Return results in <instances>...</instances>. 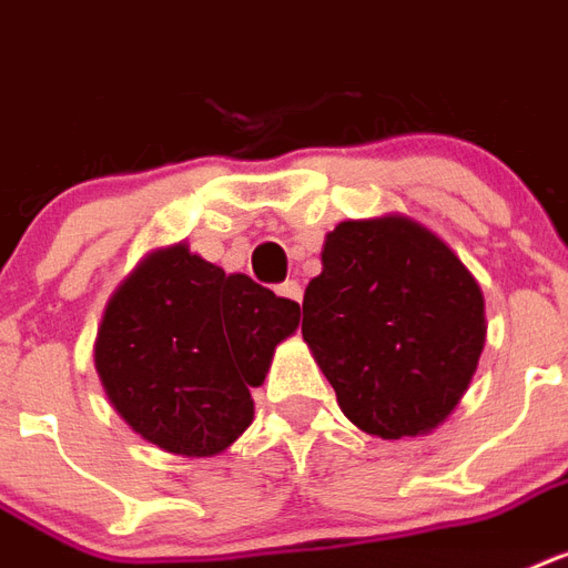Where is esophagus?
Returning <instances> with one entry per match:
<instances>
[{"label":"esophagus","instance_id":"34e87169","mask_svg":"<svg viewBox=\"0 0 568 568\" xmlns=\"http://www.w3.org/2000/svg\"><path fill=\"white\" fill-rule=\"evenodd\" d=\"M276 294L285 300H294V303H300V300H303V288H300L297 280H285L283 285H276Z\"/></svg>","mask_w":568,"mask_h":568}]
</instances>
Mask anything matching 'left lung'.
I'll list each match as a JSON object with an SVG mask.
<instances>
[{"label": "left lung", "instance_id": "obj_1", "mask_svg": "<svg viewBox=\"0 0 568 568\" xmlns=\"http://www.w3.org/2000/svg\"><path fill=\"white\" fill-rule=\"evenodd\" d=\"M484 297L435 233L403 215L341 221L303 297V341L341 412L385 440L426 435L467 390Z\"/></svg>", "mask_w": 568, "mask_h": 568}]
</instances>
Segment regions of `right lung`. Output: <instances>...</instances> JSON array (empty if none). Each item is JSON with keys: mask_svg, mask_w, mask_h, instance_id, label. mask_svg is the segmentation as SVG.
<instances>
[{"mask_svg": "<svg viewBox=\"0 0 568 568\" xmlns=\"http://www.w3.org/2000/svg\"><path fill=\"white\" fill-rule=\"evenodd\" d=\"M297 324L294 300L174 244L151 253L110 297L95 371L136 435L204 458L251 426V388Z\"/></svg>", "mask_w": 568, "mask_h": 568, "instance_id": "1", "label": "right lung"}]
</instances>
